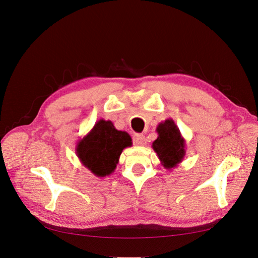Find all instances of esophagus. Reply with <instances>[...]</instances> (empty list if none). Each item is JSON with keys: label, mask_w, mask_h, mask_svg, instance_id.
<instances>
[{"label": "esophagus", "mask_w": 258, "mask_h": 258, "mask_svg": "<svg viewBox=\"0 0 258 258\" xmlns=\"http://www.w3.org/2000/svg\"><path fill=\"white\" fill-rule=\"evenodd\" d=\"M133 142L136 146H144L146 144V140H145V136L143 134H135L133 137Z\"/></svg>", "instance_id": "esophagus-1"}]
</instances>
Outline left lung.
<instances>
[{
	"instance_id": "obj_1",
	"label": "left lung",
	"mask_w": 258,
	"mask_h": 258,
	"mask_svg": "<svg viewBox=\"0 0 258 258\" xmlns=\"http://www.w3.org/2000/svg\"><path fill=\"white\" fill-rule=\"evenodd\" d=\"M156 131L158 137L153 143V149L164 168L173 169L185 156V140L172 118L159 123Z\"/></svg>"
}]
</instances>
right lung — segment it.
<instances>
[{
  "instance_id": "obj_1",
  "label": "right lung",
  "mask_w": 258,
  "mask_h": 258,
  "mask_svg": "<svg viewBox=\"0 0 258 258\" xmlns=\"http://www.w3.org/2000/svg\"><path fill=\"white\" fill-rule=\"evenodd\" d=\"M132 144L126 132L117 131L111 121L99 120L77 143L76 155L92 174L104 177L114 172L123 149Z\"/></svg>"
}]
</instances>
